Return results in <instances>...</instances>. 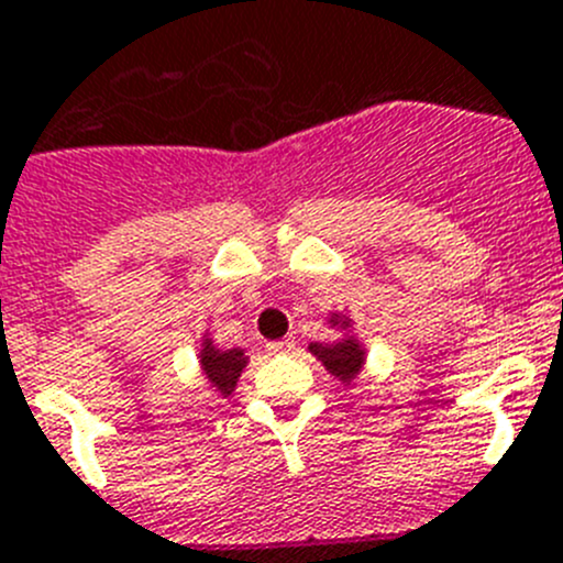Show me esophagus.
<instances>
[{"label": "esophagus", "instance_id": "esophagus-1", "mask_svg": "<svg viewBox=\"0 0 563 563\" xmlns=\"http://www.w3.org/2000/svg\"><path fill=\"white\" fill-rule=\"evenodd\" d=\"M294 346H297V341L283 339V341H269V344H266V350H269L272 355H280V353H291Z\"/></svg>", "mask_w": 563, "mask_h": 563}]
</instances>
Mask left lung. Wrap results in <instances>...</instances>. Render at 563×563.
I'll list each match as a JSON object with an SVG mask.
<instances>
[{
    "instance_id": "obj_1",
    "label": "left lung",
    "mask_w": 563,
    "mask_h": 563,
    "mask_svg": "<svg viewBox=\"0 0 563 563\" xmlns=\"http://www.w3.org/2000/svg\"><path fill=\"white\" fill-rule=\"evenodd\" d=\"M311 353L333 372L339 380H350L358 375L361 364H364V353L353 339H344L339 344H311Z\"/></svg>"
}]
</instances>
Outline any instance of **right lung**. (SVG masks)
Segmentation results:
<instances>
[{
  "label": "right lung",
  "mask_w": 563,
  "mask_h": 563,
  "mask_svg": "<svg viewBox=\"0 0 563 563\" xmlns=\"http://www.w3.org/2000/svg\"><path fill=\"white\" fill-rule=\"evenodd\" d=\"M244 364L246 361L241 350H224V353H219V350H213V346H205V353H202L205 375L210 377V383H213L222 394L233 391Z\"/></svg>",
  "instance_id": "add662e5"
}]
</instances>
